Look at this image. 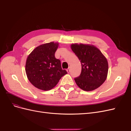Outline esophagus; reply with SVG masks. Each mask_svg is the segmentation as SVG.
I'll return each instance as SVG.
<instances>
[{"label": "esophagus", "instance_id": "obj_1", "mask_svg": "<svg viewBox=\"0 0 131 131\" xmlns=\"http://www.w3.org/2000/svg\"><path fill=\"white\" fill-rule=\"evenodd\" d=\"M70 71V69L69 68L68 69H67V72H68V73H69Z\"/></svg>", "mask_w": 131, "mask_h": 131}]
</instances>
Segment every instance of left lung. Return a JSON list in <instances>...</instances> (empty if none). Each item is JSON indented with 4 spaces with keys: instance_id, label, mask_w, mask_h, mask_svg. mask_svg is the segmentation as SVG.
Listing matches in <instances>:
<instances>
[{
    "instance_id": "obj_1",
    "label": "left lung",
    "mask_w": 131,
    "mask_h": 131,
    "mask_svg": "<svg viewBox=\"0 0 131 131\" xmlns=\"http://www.w3.org/2000/svg\"><path fill=\"white\" fill-rule=\"evenodd\" d=\"M71 47L81 64V74L74 79L78 86L87 92L99 88L107 77V59L94 46L72 44Z\"/></svg>"
}]
</instances>
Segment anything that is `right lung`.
Returning <instances> with one entry per match:
<instances>
[{"label":"right lung","mask_w":131,"mask_h":131,"mask_svg":"<svg viewBox=\"0 0 131 131\" xmlns=\"http://www.w3.org/2000/svg\"><path fill=\"white\" fill-rule=\"evenodd\" d=\"M58 45L54 42L40 45L27 57V78L33 85L39 89L51 90L63 75L68 74L65 70L62 69L60 60L54 56Z\"/></svg>","instance_id":"obj_1"}]
</instances>
